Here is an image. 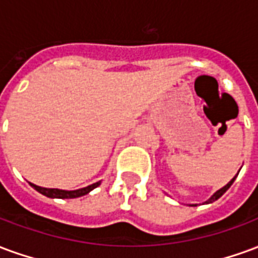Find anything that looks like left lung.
Listing matches in <instances>:
<instances>
[{"mask_svg":"<svg viewBox=\"0 0 258 258\" xmlns=\"http://www.w3.org/2000/svg\"><path fill=\"white\" fill-rule=\"evenodd\" d=\"M239 171H240V170H239ZM238 174H239V173H238ZM238 174H236V175H235V177H233V178L231 179V181H229V182H228L227 185H225V186H222L221 189H218V190H217L216 194L213 195V196H211L210 199H209V200H206V202H205L206 205H209V203H213V202H216L217 199H220V198H221L222 195L225 194V192H227V190L229 189V186H231V185L233 184V181H235V178H236V177H238ZM190 206H196V205H190Z\"/></svg>","mask_w":258,"mask_h":258,"instance_id":"1","label":"left lung"}]
</instances>
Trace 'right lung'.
I'll return each mask as SVG.
<instances>
[{
    "instance_id": "obj_1",
    "label": "right lung",
    "mask_w": 258,
    "mask_h": 258,
    "mask_svg": "<svg viewBox=\"0 0 258 258\" xmlns=\"http://www.w3.org/2000/svg\"><path fill=\"white\" fill-rule=\"evenodd\" d=\"M101 185V181H98L95 184L88 185L85 188H81V189H76V190H63V189H55V188H41V186H37V185L31 184V186L40 192L44 196L47 198H53V199H74V198H80V196H84L88 192H91L92 189H95L96 186Z\"/></svg>"
}]
</instances>
